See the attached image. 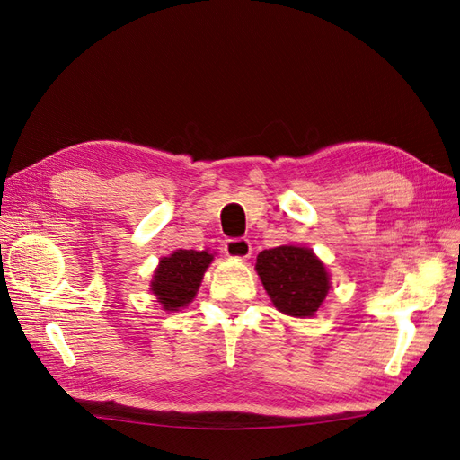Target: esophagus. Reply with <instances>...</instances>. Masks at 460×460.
Listing matches in <instances>:
<instances>
[{"instance_id":"esophagus-1","label":"esophagus","mask_w":460,"mask_h":460,"mask_svg":"<svg viewBox=\"0 0 460 460\" xmlns=\"http://www.w3.org/2000/svg\"><path fill=\"white\" fill-rule=\"evenodd\" d=\"M225 253L234 259H247L252 255V243L247 238H230L225 243Z\"/></svg>"}]
</instances>
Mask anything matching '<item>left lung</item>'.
<instances>
[{"label": "left lung", "mask_w": 460, "mask_h": 460, "mask_svg": "<svg viewBox=\"0 0 460 460\" xmlns=\"http://www.w3.org/2000/svg\"><path fill=\"white\" fill-rule=\"evenodd\" d=\"M255 269L274 307L289 316H313L330 289L324 264L307 247L264 249Z\"/></svg>", "instance_id": "left-lung-1"}]
</instances>
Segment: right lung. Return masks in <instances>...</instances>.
I'll use <instances>...</instances> for the list:
<instances>
[{
    "mask_svg": "<svg viewBox=\"0 0 460 460\" xmlns=\"http://www.w3.org/2000/svg\"><path fill=\"white\" fill-rule=\"evenodd\" d=\"M211 261L213 255L193 249H178L171 257H164L151 282V291L163 309L178 311L196 297L203 272Z\"/></svg>",
    "mask_w": 460,
    "mask_h": 460,
    "instance_id": "add662e5",
    "label": "right lung"
}]
</instances>
